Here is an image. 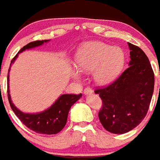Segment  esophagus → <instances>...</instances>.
I'll return each instance as SVG.
<instances>
[{
  "label": "esophagus",
  "mask_w": 160,
  "mask_h": 160,
  "mask_svg": "<svg viewBox=\"0 0 160 160\" xmlns=\"http://www.w3.org/2000/svg\"><path fill=\"white\" fill-rule=\"evenodd\" d=\"M83 92L85 95H89V94H91V93H92V90L90 88H87L84 89Z\"/></svg>",
  "instance_id": "1"
}]
</instances>
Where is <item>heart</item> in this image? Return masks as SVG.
Masks as SVG:
<instances>
[{"instance_id": "1", "label": "heart", "mask_w": 160, "mask_h": 160, "mask_svg": "<svg viewBox=\"0 0 160 160\" xmlns=\"http://www.w3.org/2000/svg\"><path fill=\"white\" fill-rule=\"evenodd\" d=\"M123 63L124 53L121 48L103 42H89L78 51L75 58L76 69L70 70V75L73 78L80 79L81 73L92 72L96 83L106 85L118 75Z\"/></svg>"}]
</instances>
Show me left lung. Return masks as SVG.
I'll return each mask as SVG.
<instances>
[{
    "mask_svg": "<svg viewBox=\"0 0 160 160\" xmlns=\"http://www.w3.org/2000/svg\"><path fill=\"white\" fill-rule=\"evenodd\" d=\"M130 67L111 85L96 90L102 100L99 120L107 131L124 134L145 117L154 92V75L144 51L128 43Z\"/></svg>",
    "mask_w": 160,
    "mask_h": 160,
    "instance_id": "8db88e82",
    "label": "left lung"
}]
</instances>
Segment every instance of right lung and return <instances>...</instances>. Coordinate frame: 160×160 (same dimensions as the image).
Wrapping results in <instances>:
<instances>
[{
  "mask_svg": "<svg viewBox=\"0 0 160 160\" xmlns=\"http://www.w3.org/2000/svg\"><path fill=\"white\" fill-rule=\"evenodd\" d=\"M50 39L47 40H39V41L31 42L26 44L20 49L15 58L12 59L10 65L7 76V87H8V99L11 109L13 110L15 114L22 121V123L26 126L28 128L33 131L39 134H45V135H55L57 133L62 131L67 123L68 112L72 105L78 100L82 98V94L73 95V94H62L58 98V99L51 105L47 109L44 110L40 112L36 113H26L21 112L17 107H15L12 101L10 94V71H11V65L13 64L16 58L20 53L27 49L36 48L39 46L43 45L45 43H48Z\"/></svg>",
  "mask_w": 160,
  "mask_h": 160,
  "instance_id": "right-lung-1",
  "label": "right lung"
}]
</instances>
